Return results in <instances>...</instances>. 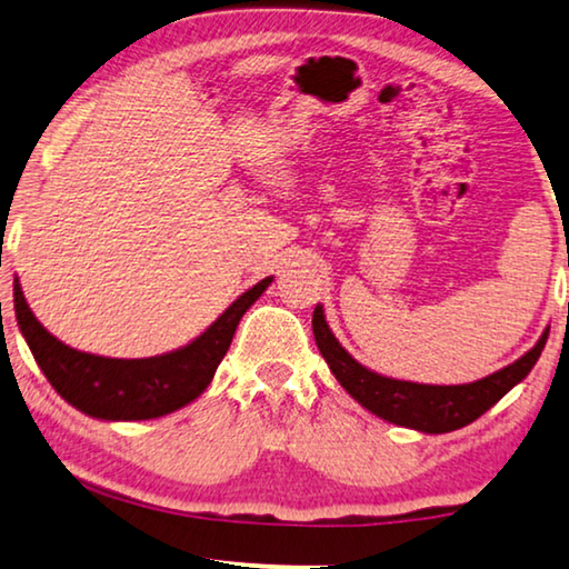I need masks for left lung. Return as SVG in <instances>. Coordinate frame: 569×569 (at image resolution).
I'll use <instances>...</instances> for the list:
<instances>
[{
    "mask_svg": "<svg viewBox=\"0 0 569 569\" xmlns=\"http://www.w3.org/2000/svg\"><path fill=\"white\" fill-rule=\"evenodd\" d=\"M312 333L322 358L330 366V371H333L340 387L358 405L399 427H409V430L427 435H442L476 422L498 399L509 395L519 381L527 379V373L535 369L537 358L545 351L549 330L541 333L537 346L529 353H523L519 361L486 376V379H478L473 383H456V387L399 381L369 371L330 333L326 315H322V305H318L312 312Z\"/></svg>",
    "mask_w": 569,
    "mask_h": 569,
    "instance_id": "left-lung-1",
    "label": "left lung"
}]
</instances>
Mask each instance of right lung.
<instances>
[{"instance_id":"1","label":"right lung","mask_w":569,"mask_h":569,"mask_svg":"<svg viewBox=\"0 0 569 569\" xmlns=\"http://www.w3.org/2000/svg\"><path fill=\"white\" fill-rule=\"evenodd\" d=\"M269 284L272 277L239 295L193 343L152 358H107L66 346L40 326L24 302L20 282H14V312L34 361L68 405L96 419L134 422L170 415L203 395L229 351L243 312Z\"/></svg>"}]
</instances>
